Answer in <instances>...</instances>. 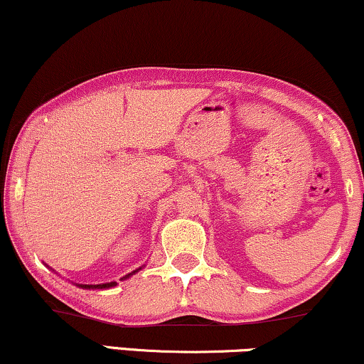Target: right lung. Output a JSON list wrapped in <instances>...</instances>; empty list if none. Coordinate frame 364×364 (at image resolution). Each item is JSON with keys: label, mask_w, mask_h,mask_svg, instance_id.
Instances as JSON below:
<instances>
[{"label": "right lung", "mask_w": 364, "mask_h": 364, "mask_svg": "<svg viewBox=\"0 0 364 364\" xmlns=\"http://www.w3.org/2000/svg\"><path fill=\"white\" fill-rule=\"evenodd\" d=\"M141 267H139V269H135L134 272H130V274H127V276H124L122 277V279H129L130 276H134L135 272H139ZM80 287H83V289H90V287H92V289H108V287H113V286H117V282H107V284H95V286H92V284H78Z\"/></svg>", "instance_id": "add662e5"}]
</instances>
